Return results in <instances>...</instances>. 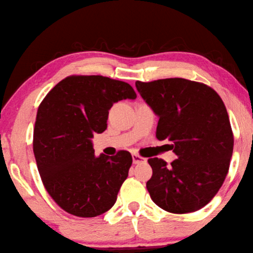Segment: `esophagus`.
<instances>
[{
  "label": "esophagus",
  "mask_w": 253,
  "mask_h": 253,
  "mask_svg": "<svg viewBox=\"0 0 253 253\" xmlns=\"http://www.w3.org/2000/svg\"><path fill=\"white\" fill-rule=\"evenodd\" d=\"M132 163H134L135 165L146 163V158L141 157V156L137 155V154H132Z\"/></svg>",
  "instance_id": "obj_1"
}]
</instances>
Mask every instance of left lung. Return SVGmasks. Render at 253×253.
Instances as JSON below:
<instances>
[{
	"label": "left lung",
	"mask_w": 253,
	"mask_h": 253,
	"mask_svg": "<svg viewBox=\"0 0 253 253\" xmlns=\"http://www.w3.org/2000/svg\"><path fill=\"white\" fill-rule=\"evenodd\" d=\"M137 90L159 117L156 137L172 141L177 155L167 166L149 158L150 198L172 213L194 212L221 188L230 166L233 134L226 106L217 91L185 79L136 82Z\"/></svg>",
	"instance_id": "left-lung-1"
}]
</instances>
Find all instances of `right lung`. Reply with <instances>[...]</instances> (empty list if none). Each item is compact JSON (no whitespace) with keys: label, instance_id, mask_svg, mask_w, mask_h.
I'll use <instances>...</instances> for the list:
<instances>
[{"label":"right lung","instance_id":"1","mask_svg":"<svg viewBox=\"0 0 253 253\" xmlns=\"http://www.w3.org/2000/svg\"><path fill=\"white\" fill-rule=\"evenodd\" d=\"M137 95L125 82L100 75H72L53 87L41 103L33 135L40 176L49 196L73 215L106 212L131 166L130 153L95 156L94 132L107 128L108 111Z\"/></svg>","mask_w":253,"mask_h":253}]
</instances>
